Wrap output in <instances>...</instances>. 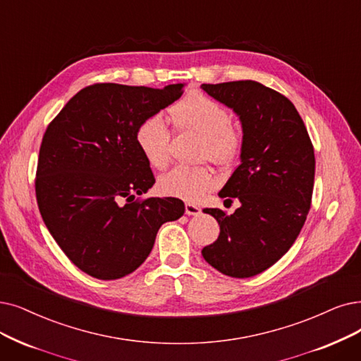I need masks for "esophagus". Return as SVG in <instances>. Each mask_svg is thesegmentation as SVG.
Here are the masks:
<instances>
[{
    "instance_id": "obj_1",
    "label": "esophagus",
    "mask_w": 361,
    "mask_h": 361,
    "mask_svg": "<svg viewBox=\"0 0 361 361\" xmlns=\"http://www.w3.org/2000/svg\"><path fill=\"white\" fill-rule=\"evenodd\" d=\"M185 213L188 216H198L201 213V209L197 204L192 203H186L185 204Z\"/></svg>"
}]
</instances>
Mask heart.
<instances>
[{
	"instance_id": "b5f03b06",
	"label": "heart",
	"mask_w": 361,
	"mask_h": 361,
	"mask_svg": "<svg viewBox=\"0 0 361 361\" xmlns=\"http://www.w3.org/2000/svg\"><path fill=\"white\" fill-rule=\"evenodd\" d=\"M178 130H191L203 136L201 157L219 166L233 163L241 149V133L231 123L229 112L201 93L186 94L169 111ZM171 132L160 114L149 115L136 130V145L147 163L164 169L170 160ZM216 185V178L206 167L176 166L158 180V190L166 197L197 201Z\"/></svg>"
}]
</instances>
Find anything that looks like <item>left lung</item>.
<instances>
[{"label":"left lung","mask_w":361,"mask_h":361,"mask_svg":"<svg viewBox=\"0 0 361 361\" xmlns=\"http://www.w3.org/2000/svg\"><path fill=\"white\" fill-rule=\"evenodd\" d=\"M241 120V163L219 197L238 198L233 214L204 209L221 226L201 253L225 276H257L292 247L311 207L315 157L299 112L289 99L264 84L241 80L201 84Z\"/></svg>","instance_id":"left-lung-1"}]
</instances>
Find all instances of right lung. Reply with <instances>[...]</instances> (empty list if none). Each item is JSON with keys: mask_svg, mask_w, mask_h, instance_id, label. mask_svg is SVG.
Instances as JSON below:
<instances>
[{"mask_svg": "<svg viewBox=\"0 0 361 361\" xmlns=\"http://www.w3.org/2000/svg\"><path fill=\"white\" fill-rule=\"evenodd\" d=\"M182 93L183 84L97 82L47 126L35 178L38 209L69 261L94 279L137 269L160 226L185 212L179 198H137L155 178L136 145L137 126Z\"/></svg>", "mask_w": 361, "mask_h": 361, "instance_id": "obj_1", "label": "right lung"}]
</instances>
